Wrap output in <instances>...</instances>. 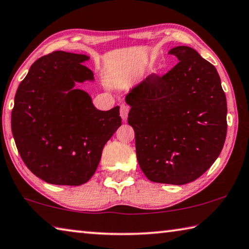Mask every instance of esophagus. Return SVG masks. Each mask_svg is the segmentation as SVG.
Listing matches in <instances>:
<instances>
[{"label":"esophagus","mask_w":249,"mask_h":249,"mask_svg":"<svg viewBox=\"0 0 249 249\" xmlns=\"http://www.w3.org/2000/svg\"><path fill=\"white\" fill-rule=\"evenodd\" d=\"M128 111L129 107L126 105H121V117L123 119V121L127 120V115H128Z\"/></svg>","instance_id":"1"}]
</instances>
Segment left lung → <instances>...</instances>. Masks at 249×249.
<instances>
[{"mask_svg": "<svg viewBox=\"0 0 249 249\" xmlns=\"http://www.w3.org/2000/svg\"><path fill=\"white\" fill-rule=\"evenodd\" d=\"M169 53L178 64L163 76L149 75L125 100L143 174L152 182L183 185L205 173L222 150L227 98L215 67L193 48Z\"/></svg>", "mask_w": 249, "mask_h": 249, "instance_id": "8db88e82", "label": "left lung"}]
</instances>
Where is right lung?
<instances>
[{
  "label": "right lung",
  "instance_id": "add662e5",
  "mask_svg": "<svg viewBox=\"0 0 249 249\" xmlns=\"http://www.w3.org/2000/svg\"><path fill=\"white\" fill-rule=\"evenodd\" d=\"M87 55L55 51L38 58L18 86L12 132L22 161L54 185L88 182L102 149L122 124L120 107L97 110L75 83L93 80Z\"/></svg>",
  "mask_w": 249,
  "mask_h": 249
}]
</instances>
